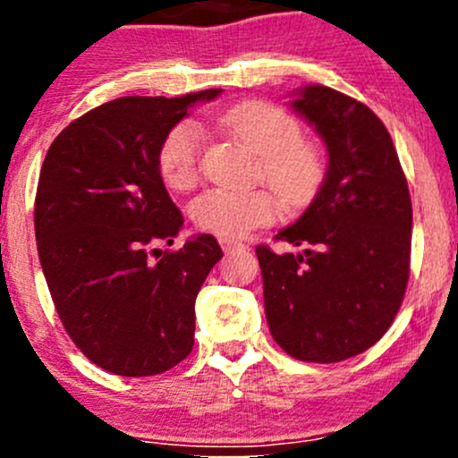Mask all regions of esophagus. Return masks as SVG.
<instances>
[{
  "label": "esophagus",
  "instance_id": "esophagus-1",
  "mask_svg": "<svg viewBox=\"0 0 458 458\" xmlns=\"http://www.w3.org/2000/svg\"><path fill=\"white\" fill-rule=\"evenodd\" d=\"M219 245H222V250L225 251V254H230V251H234V250H243L245 247V245L236 243V241H230V239H219Z\"/></svg>",
  "mask_w": 458,
  "mask_h": 458
}]
</instances>
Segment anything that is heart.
Wrapping results in <instances>:
<instances>
[{"label": "heart", "mask_w": 458, "mask_h": 458, "mask_svg": "<svg viewBox=\"0 0 458 458\" xmlns=\"http://www.w3.org/2000/svg\"><path fill=\"white\" fill-rule=\"evenodd\" d=\"M215 124L241 140L259 157V178L286 207H297L317 191L323 159L301 140L297 120L271 103H243L215 115ZM204 138L196 123L185 120L161 141L159 174L170 189L187 191L196 185ZM193 224L204 233L239 239L251 228L273 222L276 202L265 191L208 189L191 202Z\"/></svg>", "instance_id": "b5f03b06"}]
</instances>
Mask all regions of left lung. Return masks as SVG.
Segmentation results:
<instances>
[{
	"label": "left lung",
	"mask_w": 458,
	"mask_h": 458,
	"mask_svg": "<svg viewBox=\"0 0 458 458\" xmlns=\"http://www.w3.org/2000/svg\"><path fill=\"white\" fill-rule=\"evenodd\" d=\"M291 109L327 146V172L301 217L277 233L299 254L256 247L269 331L288 355L364 353L401 308L411 254V198L390 133L364 103L327 86L293 92Z\"/></svg>",
	"instance_id": "1"
}]
</instances>
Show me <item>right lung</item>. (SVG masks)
<instances>
[{
	"label": "right lung",
	"mask_w": 458,
	"mask_h": 458,
	"mask_svg": "<svg viewBox=\"0 0 458 458\" xmlns=\"http://www.w3.org/2000/svg\"><path fill=\"white\" fill-rule=\"evenodd\" d=\"M219 94L115 98L68 124L45 157L34 225L47 286L72 343L114 375H159L193 349L196 297L224 254L198 234L150 259L182 228L157 157L167 131Z\"/></svg>",
	"instance_id": "obj_1"
}]
</instances>
